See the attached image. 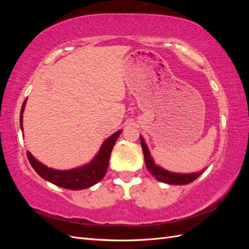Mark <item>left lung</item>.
Segmentation results:
<instances>
[{
	"label": "left lung",
	"mask_w": 249,
	"mask_h": 249,
	"mask_svg": "<svg viewBox=\"0 0 249 249\" xmlns=\"http://www.w3.org/2000/svg\"><path fill=\"white\" fill-rule=\"evenodd\" d=\"M140 141H141L143 155H144L146 168L150 172V175L154 176L156 179L160 180V182L170 184V185H187L196 179L203 172V170H205L203 169L202 171L194 172V173H178V172H171L164 169L155 163L153 157L150 156L149 149L146 145V143L142 136H140Z\"/></svg>",
	"instance_id": "obj_1"
}]
</instances>
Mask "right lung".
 Here are the masks:
<instances>
[{
  "label": "right lung",
  "mask_w": 249,
  "mask_h": 249,
  "mask_svg": "<svg viewBox=\"0 0 249 249\" xmlns=\"http://www.w3.org/2000/svg\"><path fill=\"white\" fill-rule=\"evenodd\" d=\"M26 103L27 99L25 100L24 104H22L20 110L19 124L21 131L24 130V127H22V113L25 111ZM122 132V130H119L105 140L99 152H97L95 157L88 164L82 165L80 167L72 169L58 170L50 168L47 165L36 160L30 152H27V157L34 170L42 178L48 180V182L70 190L86 189V188H89L95 185L96 183H99L105 177V175H106L111 152Z\"/></svg>",
  "instance_id": "right-lung-1"
}]
</instances>
